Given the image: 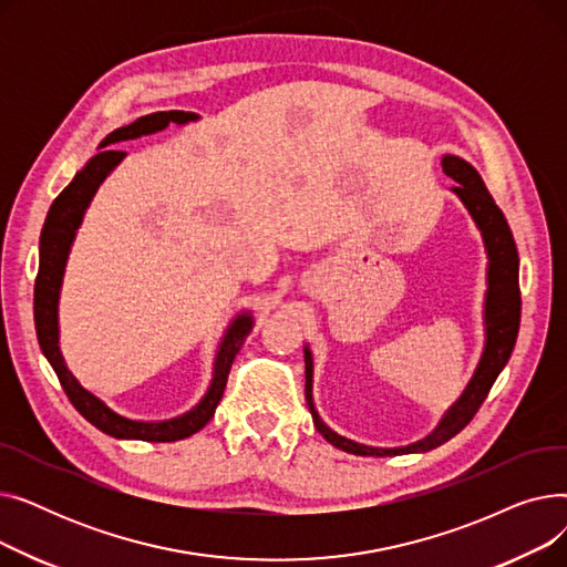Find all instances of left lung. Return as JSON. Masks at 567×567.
<instances>
[{"label":"left lung","mask_w":567,"mask_h":567,"mask_svg":"<svg viewBox=\"0 0 567 567\" xmlns=\"http://www.w3.org/2000/svg\"><path fill=\"white\" fill-rule=\"evenodd\" d=\"M443 172L451 178H455L457 186L453 188L468 214L473 216L475 225L481 227L485 248L489 257L487 268V299H485V326H487V340L485 351L478 370H475L471 383L462 398L455 402L453 409L443 415L439 427L423 441L404 445V449H370V445L355 443L351 439H344L336 434L331 427H326L319 419V413L312 402V353L306 347V400L312 413L315 427L319 434L333 443L336 449L363 455V457H385V455H406V453H425L436 449V445L453 439L457 432H462L475 413H478L481 404L485 402L489 389L494 385L496 377L508 363L511 353L515 349V340L519 333V317H522V293H519V255L515 248L513 231L505 223V216L501 208L492 199L489 190L485 188L481 174L475 172L466 161L457 156H445L441 161Z\"/></svg>","instance_id":"left-lung-1"}]
</instances>
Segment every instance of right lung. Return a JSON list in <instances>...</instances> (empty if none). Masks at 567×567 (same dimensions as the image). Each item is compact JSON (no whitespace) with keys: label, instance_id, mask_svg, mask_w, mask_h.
Wrapping results in <instances>:
<instances>
[{"label":"right lung","instance_id":"right-lung-1","mask_svg":"<svg viewBox=\"0 0 567 567\" xmlns=\"http://www.w3.org/2000/svg\"><path fill=\"white\" fill-rule=\"evenodd\" d=\"M195 118L197 116L193 112H182V110L154 112V114L140 116L137 122L110 133L101 142L103 152L89 161L75 174L73 182L56 195V199L52 202L50 212H48L43 231H41L39 276H37V285H34V323H37V336H39L41 351L45 353V359L52 365L59 383H62V389H64L66 398L71 400V404L94 427H99L101 432H105L114 439H140V441L167 443V441H178V439H186V436L199 432L208 421L214 419L216 406L220 404V398L225 393L234 355L238 353V349H241V344L246 342V338L252 329V317L250 315H238L229 323V329L223 338V344L218 349L212 389H208L204 400L193 411L178 415V419L161 421V423L131 421V419H124V415L114 413L112 409H107L96 395H92V393L82 389L78 379L64 365L62 351H59L56 301H59V287H62L64 266H66V257H69V250H71V244H73L75 229L80 227L84 208L89 206V202H92L99 186L105 182V176L126 156L124 152H116V148H105V146L163 131L169 122L186 124V122H195Z\"/></svg>","mask_w":567,"mask_h":567}]
</instances>
